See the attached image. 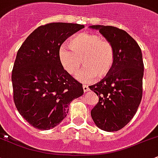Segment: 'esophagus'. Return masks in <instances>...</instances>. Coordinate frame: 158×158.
Wrapping results in <instances>:
<instances>
[{
	"mask_svg": "<svg viewBox=\"0 0 158 158\" xmlns=\"http://www.w3.org/2000/svg\"><path fill=\"white\" fill-rule=\"evenodd\" d=\"M82 88H83V91L85 92H87L89 90V87H88V85H83V86H82Z\"/></svg>",
	"mask_w": 158,
	"mask_h": 158,
	"instance_id": "1",
	"label": "esophagus"
}]
</instances>
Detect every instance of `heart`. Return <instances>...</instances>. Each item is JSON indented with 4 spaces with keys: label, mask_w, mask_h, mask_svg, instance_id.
I'll list each match as a JSON object with an SVG mask.
<instances>
[{
    "label": "heart",
    "mask_w": 158,
    "mask_h": 158,
    "mask_svg": "<svg viewBox=\"0 0 158 158\" xmlns=\"http://www.w3.org/2000/svg\"><path fill=\"white\" fill-rule=\"evenodd\" d=\"M69 45L60 47L59 60L63 68L70 75L77 73L83 58L85 67L76 76L77 80L90 82L96 78L108 75L115 63V51L109 41L100 35L82 32L73 36Z\"/></svg>",
    "instance_id": "heart-1"
}]
</instances>
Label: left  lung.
I'll list each match as a JSON object with an SVG mask.
<instances>
[{"instance_id":"obj_1","label":"left lung","mask_w":158,"mask_h":158,"mask_svg":"<svg viewBox=\"0 0 158 158\" xmlns=\"http://www.w3.org/2000/svg\"><path fill=\"white\" fill-rule=\"evenodd\" d=\"M113 44L115 63L110 73L89 89L99 101L91 111L101 129L115 132L129 123L142 98L144 64L140 47L123 29L110 26H91Z\"/></svg>"}]
</instances>
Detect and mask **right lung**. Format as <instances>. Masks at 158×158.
I'll return each mask as SVG.
<instances>
[{"label":"right lung","mask_w":158,"mask_h":158,"mask_svg":"<svg viewBox=\"0 0 158 158\" xmlns=\"http://www.w3.org/2000/svg\"><path fill=\"white\" fill-rule=\"evenodd\" d=\"M76 23L41 26L25 40L12 71L13 100L22 117L36 129L48 130L67 115L68 106L83 94L82 85L63 68L59 49L83 29Z\"/></svg>","instance_id":"1"}]
</instances>
